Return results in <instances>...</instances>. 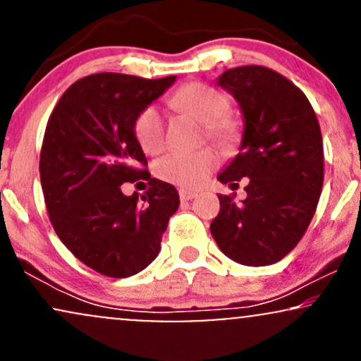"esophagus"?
I'll return each mask as SVG.
<instances>
[{
    "label": "esophagus",
    "instance_id": "34e87169",
    "mask_svg": "<svg viewBox=\"0 0 361 361\" xmlns=\"http://www.w3.org/2000/svg\"><path fill=\"white\" fill-rule=\"evenodd\" d=\"M197 197V192H192V190H180V198L181 200H192V198Z\"/></svg>",
    "mask_w": 361,
    "mask_h": 361
}]
</instances>
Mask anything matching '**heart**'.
I'll use <instances>...</instances> for the list:
<instances>
[{
  "label": "heart",
  "instance_id": "heart-1",
  "mask_svg": "<svg viewBox=\"0 0 361 361\" xmlns=\"http://www.w3.org/2000/svg\"><path fill=\"white\" fill-rule=\"evenodd\" d=\"M178 110L192 115L204 123L205 135L221 147H231L239 139V126L227 111L229 97L204 82H188L176 91L171 100ZM134 137L149 154H156L164 146V120L154 105H149L134 120ZM217 157L210 147L193 152H169L154 163V175L166 183L181 188H198L205 183Z\"/></svg>",
  "mask_w": 361,
  "mask_h": 361
}]
</instances>
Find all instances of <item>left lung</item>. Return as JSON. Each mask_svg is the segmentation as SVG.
Masks as SVG:
<instances>
[{
	"mask_svg": "<svg viewBox=\"0 0 361 361\" xmlns=\"http://www.w3.org/2000/svg\"><path fill=\"white\" fill-rule=\"evenodd\" d=\"M219 85L244 115L239 154L219 175L243 204L219 193L221 212L210 224L215 243L247 267L273 264L299 244L316 214L324 181V149L316 111L292 81L264 66L227 69Z\"/></svg>",
	"mask_w": 361,
	"mask_h": 361,
	"instance_id": "1",
	"label": "left lung"
}]
</instances>
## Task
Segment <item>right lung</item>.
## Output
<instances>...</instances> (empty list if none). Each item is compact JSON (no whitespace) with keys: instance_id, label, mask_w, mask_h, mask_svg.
<instances>
[{"instance_id":"add662e5","label":"right lung","mask_w":361,"mask_h":361,"mask_svg":"<svg viewBox=\"0 0 361 361\" xmlns=\"http://www.w3.org/2000/svg\"><path fill=\"white\" fill-rule=\"evenodd\" d=\"M98 73L73 82L54 106L40 149V183L54 231L91 270L127 279L154 261L180 195L151 178L134 120L173 85ZM148 181L143 202L122 183ZM146 185V183H144Z\"/></svg>"}]
</instances>
